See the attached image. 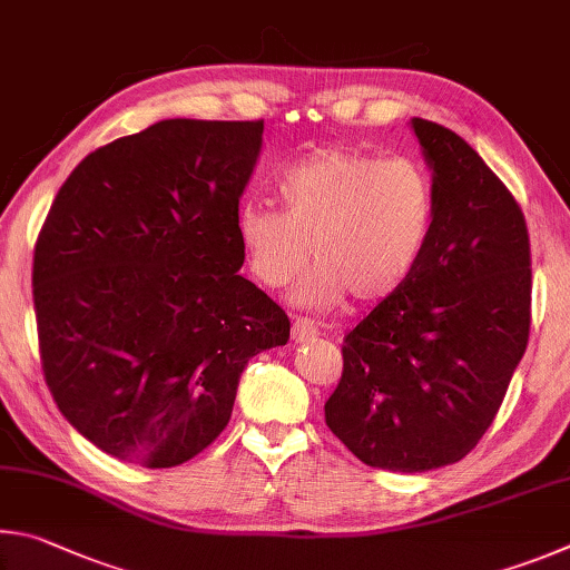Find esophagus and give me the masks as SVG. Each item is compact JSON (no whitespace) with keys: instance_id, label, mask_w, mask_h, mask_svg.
<instances>
[{"instance_id":"1","label":"esophagus","mask_w":570,"mask_h":570,"mask_svg":"<svg viewBox=\"0 0 570 570\" xmlns=\"http://www.w3.org/2000/svg\"><path fill=\"white\" fill-rule=\"evenodd\" d=\"M291 335H293L295 343H307L317 335V325L313 321H307V317H295Z\"/></svg>"}]
</instances>
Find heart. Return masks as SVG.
<instances>
[{
  "label": "heart",
  "mask_w": 570,
  "mask_h": 570,
  "mask_svg": "<svg viewBox=\"0 0 570 570\" xmlns=\"http://www.w3.org/2000/svg\"><path fill=\"white\" fill-rule=\"evenodd\" d=\"M277 189L285 209L247 203L237 213L239 249L259 285H291L311 249L317 267L295 293L305 307H331L345 295L371 305L413 275L435 209L421 163L331 145L285 167Z\"/></svg>",
  "instance_id": "1"
}]
</instances>
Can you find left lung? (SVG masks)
I'll return each mask as SVG.
<instances>
[{"label": "left lung", "mask_w": 570, "mask_h": 570, "mask_svg": "<svg viewBox=\"0 0 570 570\" xmlns=\"http://www.w3.org/2000/svg\"><path fill=\"white\" fill-rule=\"evenodd\" d=\"M433 167L431 235L401 291L343 341L325 423L357 461L423 473L473 451L531 331V239L521 205L453 129L413 119Z\"/></svg>", "instance_id": "obj_1"}]
</instances>
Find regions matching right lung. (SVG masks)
I'll return each mask as SVG.
<instances>
[{
	"instance_id": "obj_1",
	"label": "right lung",
	"mask_w": 570,
	"mask_h": 570,
	"mask_svg": "<svg viewBox=\"0 0 570 570\" xmlns=\"http://www.w3.org/2000/svg\"><path fill=\"white\" fill-rule=\"evenodd\" d=\"M263 119H163L89 153L35 245L49 393L99 451L175 468L225 431L247 361L291 337L237 269Z\"/></svg>"
}]
</instances>
